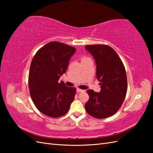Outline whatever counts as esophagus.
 Returning <instances> with one entry per match:
<instances>
[{"instance_id":"esophagus-1","label":"esophagus","mask_w":153,"mask_h":153,"mask_svg":"<svg viewBox=\"0 0 153 153\" xmlns=\"http://www.w3.org/2000/svg\"><path fill=\"white\" fill-rule=\"evenodd\" d=\"M76 91L78 92H85V90H83V89H78V88H77Z\"/></svg>"}]
</instances>
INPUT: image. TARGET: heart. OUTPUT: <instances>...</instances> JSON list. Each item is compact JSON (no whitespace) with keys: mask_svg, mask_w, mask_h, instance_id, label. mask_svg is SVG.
<instances>
[{"mask_svg":"<svg viewBox=\"0 0 153 153\" xmlns=\"http://www.w3.org/2000/svg\"><path fill=\"white\" fill-rule=\"evenodd\" d=\"M87 59V58H85V57H84V58H83V59H82V60H84V59Z\"/></svg>","mask_w":153,"mask_h":153,"instance_id":"1","label":"heart"}]
</instances>
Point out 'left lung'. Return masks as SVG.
Returning a JSON list of instances; mask_svg holds the SVG:
<instances>
[{"instance_id":"1","label":"left lung","mask_w":153,"mask_h":153,"mask_svg":"<svg viewBox=\"0 0 153 153\" xmlns=\"http://www.w3.org/2000/svg\"><path fill=\"white\" fill-rule=\"evenodd\" d=\"M95 60L96 77L100 82L99 92L88 90L89 100L85 104L87 112L97 119L108 117L121 107L127 92L124 66L115 51L107 45L85 46Z\"/></svg>"}]
</instances>
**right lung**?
Returning <instances> with one entry per match:
<instances>
[{
    "label": "right lung",
    "mask_w": 153,
    "mask_h": 153,
    "mask_svg": "<svg viewBox=\"0 0 153 153\" xmlns=\"http://www.w3.org/2000/svg\"><path fill=\"white\" fill-rule=\"evenodd\" d=\"M76 48L50 42L39 49L31 62L29 87L32 101L43 114L52 117L65 115L75 98L76 89L59 83Z\"/></svg>",
    "instance_id": "1"
}]
</instances>
